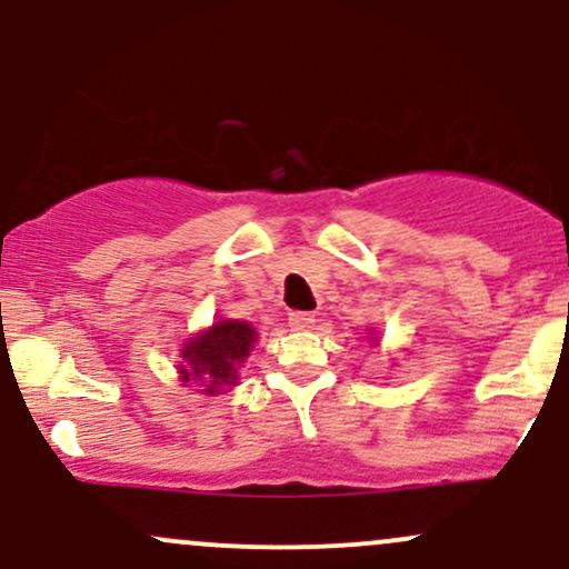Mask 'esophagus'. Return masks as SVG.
<instances>
[{
	"instance_id": "1",
	"label": "esophagus",
	"mask_w": 569,
	"mask_h": 569,
	"mask_svg": "<svg viewBox=\"0 0 569 569\" xmlns=\"http://www.w3.org/2000/svg\"><path fill=\"white\" fill-rule=\"evenodd\" d=\"M289 323H291V329L302 332V329H313L316 316L313 313H305V310H295V313H289Z\"/></svg>"
}]
</instances>
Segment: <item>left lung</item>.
Segmentation results:
<instances>
[{"instance_id":"8db88e82","label":"left lung","mask_w":569,"mask_h":569,"mask_svg":"<svg viewBox=\"0 0 569 569\" xmlns=\"http://www.w3.org/2000/svg\"><path fill=\"white\" fill-rule=\"evenodd\" d=\"M367 337H370V340H372V346H376V335H372V329H370V335H367Z\"/></svg>"}]
</instances>
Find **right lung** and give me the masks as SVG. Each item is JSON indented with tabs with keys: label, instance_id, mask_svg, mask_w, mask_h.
Segmentation results:
<instances>
[{
	"label": "right lung",
	"instance_id": "1",
	"mask_svg": "<svg viewBox=\"0 0 569 569\" xmlns=\"http://www.w3.org/2000/svg\"><path fill=\"white\" fill-rule=\"evenodd\" d=\"M256 340L259 332L253 323L240 318H218L183 342L178 380L183 386H197L199 395H223L240 380V367L251 356Z\"/></svg>",
	"mask_w": 569,
	"mask_h": 569
}]
</instances>
